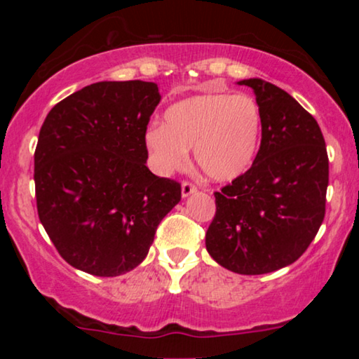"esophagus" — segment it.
Returning <instances> with one entry per match:
<instances>
[{"instance_id": "esophagus-1", "label": "esophagus", "mask_w": 359, "mask_h": 359, "mask_svg": "<svg viewBox=\"0 0 359 359\" xmlns=\"http://www.w3.org/2000/svg\"><path fill=\"white\" fill-rule=\"evenodd\" d=\"M196 191H198V188L193 183H189V181H183V184H181V196L183 198H188V196L196 193Z\"/></svg>"}]
</instances>
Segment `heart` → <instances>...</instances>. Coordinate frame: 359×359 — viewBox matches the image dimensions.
<instances>
[{
	"label": "heart",
	"mask_w": 359,
	"mask_h": 359,
	"mask_svg": "<svg viewBox=\"0 0 359 359\" xmlns=\"http://www.w3.org/2000/svg\"><path fill=\"white\" fill-rule=\"evenodd\" d=\"M262 129L263 112L255 97L209 93L171 104L163 126L145 132V147L161 173L181 168L193 147L196 165L208 178L232 181L255 161Z\"/></svg>",
	"instance_id": "b5f03b06"
}]
</instances>
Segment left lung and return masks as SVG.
<instances>
[{"label":"left lung","instance_id":"obj_1","mask_svg":"<svg viewBox=\"0 0 359 359\" xmlns=\"http://www.w3.org/2000/svg\"><path fill=\"white\" fill-rule=\"evenodd\" d=\"M263 112L252 168L215 193L205 233L210 257L229 271L264 274L306 252L325 217L328 156L317 121L281 88L248 78Z\"/></svg>","mask_w":359,"mask_h":359}]
</instances>
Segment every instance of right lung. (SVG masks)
Here are the masks:
<instances>
[{"label": "right lung", "mask_w": 359, "mask_h": 359, "mask_svg": "<svg viewBox=\"0 0 359 359\" xmlns=\"http://www.w3.org/2000/svg\"><path fill=\"white\" fill-rule=\"evenodd\" d=\"M151 81H100L58 102L39 132V219L73 268L114 278L144 262L181 184L147 168Z\"/></svg>", "instance_id": "obj_1"}]
</instances>
